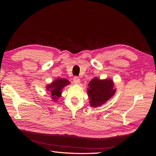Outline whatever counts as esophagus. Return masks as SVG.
Here are the masks:
<instances>
[{
    "label": "esophagus",
    "mask_w": 156,
    "mask_h": 156,
    "mask_svg": "<svg viewBox=\"0 0 156 156\" xmlns=\"http://www.w3.org/2000/svg\"><path fill=\"white\" fill-rule=\"evenodd\" d=\"M73 81H74V82L75 84H79L80 82V78H79L78 77H77V76H75V77L74 78V79H73Z\"/></svg>",
    "instance_id": "1"
}]
</instances>
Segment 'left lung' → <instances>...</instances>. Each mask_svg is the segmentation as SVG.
I'll list each match as a JSON object with an SVG mask.
<instances>
[{
	"label": "left lung",
	"instance_id": "8db88e82",
	"mask_svg": "<svg viewBox=\"0 0 156 156\" xmlns=\"http://www.w3.org/2000/svg\"><path fill=\"white\" fill-rule=\"evenodd\" d=\"M115 92L112 79L100 80L97 78H93L88 83L87 90L90 106L97 107L103 105L115 94Z\"/></svg>",
	"mask_w": 156,
	"mask_h": 156
}]
</instances>
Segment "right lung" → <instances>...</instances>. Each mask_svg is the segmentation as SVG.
Wrapping results in <instances>:
<instances>
[{"instance_id": "1", "label": "right lung", "mask_w": 156, "mask_h": 156, "mask_svg": "<svg viewBox=\"0 0 156 156\" xmlns=\"http://www.w3.org/2000/svg\"><path fill=\"white\" fill-rule=\"evenodd\" d=\"M70 84V82L65 78H58L55 80L53 81L50 84H48L46 87V90L49 92L51 95L53 101H57L58 98L61 97L62 88L66 85Z\"/></svg>"}]
</instances>
